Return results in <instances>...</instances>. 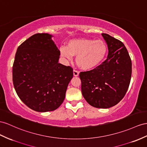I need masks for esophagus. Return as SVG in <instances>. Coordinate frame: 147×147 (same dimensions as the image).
I'll use <instances>...</instances> for the list:
<instances>
[{"mask_svg": "<svg viewBox=\"0 0 147 147\" xmlns=\"http://www.w3.org/2000/svg\"><path fill=\"white\" fill-rule=\"evenodd\" d=\"M79 74H80V73H79L78 71H76V70H74L73 71V75H74V76H79Z\"/></svg>", "mask_w": 147, "mask_h": 147, "instance_id": "esophagus-1", "label": "esophagus"}]
</instances>
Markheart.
Masks as SVG:
<instances>
[{"instance_id":"1","label":"heart","mask_w":147,"mask_h":147,"mask_svg":"<svg viewBox=\"0 0 147 147\" xmlns=\"http://www.w3.org/2000/svg\"><path fill=\"white\" fill-rule=\"evenodd\" d=\"M107 50V45L102 40L78 38L69 41L66 47L60 48V54L67 60H71V56H75L80 68L90 71L102 64Z\"/></svg>"}]
</instances>
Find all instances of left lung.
<instances>
[{"label": "left lung", "instance_id": "1", "mask_svg": "<svg viewBox=\"0 0 147 147\" xmlns=\"http://www.w3.org/2000/svg\"><path fill=\"white\" fill-rule=\"evenodd\" d=\"M107 45V59L96 68L81 72V92L91 106L107 109L115 106L127 91L131 76V61L125 45L102 33Z\"/></svg>", "mask_w": 147, "mask_h": 147}]
</instances>
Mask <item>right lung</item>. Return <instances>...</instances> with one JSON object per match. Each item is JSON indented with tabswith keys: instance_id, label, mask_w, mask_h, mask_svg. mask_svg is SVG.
<instances>
[{
	"instance_id": "right-lung-1",
	"label": "right lung",
	"mask_w": 147,
	"mask_h": 147,
	"mask_svg": "<svg viewBox=\"0 0 147 147\" xmlns=\"http://www.w3.org/2000/svg\"><path fill=\"white\" fill-rule=\"evenodd\" d=\"M53 36L36 33L18 47L12 68L18 96L31 109L40 112L58 109L73 78L70 66L58 63L60 51Z\"/></svg>"
}]
</instances>
